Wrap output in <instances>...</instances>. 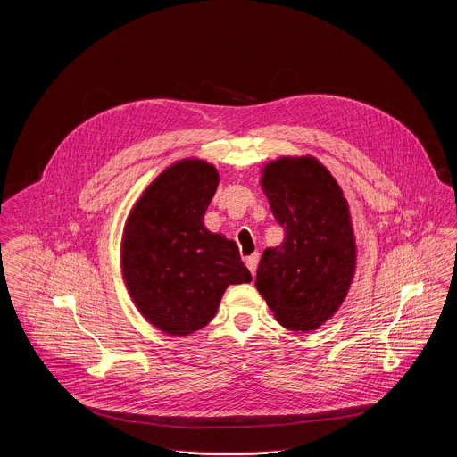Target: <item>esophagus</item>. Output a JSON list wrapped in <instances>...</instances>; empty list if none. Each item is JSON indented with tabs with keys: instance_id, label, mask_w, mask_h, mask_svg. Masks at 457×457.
I'll return each mask as SVG.
<instances>
[{
	"instance_id": "34e87169",
	"label": "esophagus",
	"mask_w": 457,
	"mask_h": 457,
	"mask_svg": "<svg viewBox=\"0 0 457 457\" xmlns=\"http://www.w3.org/2000/svg\"><path fill=\"white\" fill-rule=\"evenodd\" d=\"M258 260H260V256H258V253H254V254H251V256H247L245 258V265H247V269L251 270V274L254 276L256 274V267H258Z\"/></svg>"
}]
</instances>
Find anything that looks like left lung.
Listing matches in <instances>:
<instances>
[{"label": "left lung", "instance_id": "8db88e82", "mask_svg": "<svg viewBox=\"0 0 457 457\" xmlns=\"http://www.w3.org/2000/svg\"><path fill=\"white\" fill-rule=\"evenodd\" d=\"M260 185L285 238L263 251L254 285L283 328L318 330L339 311L355 274L348 201L314 156L269 162Z\"/></svg>", "mask_w": 457, "mask_h": 457}]
</instances>
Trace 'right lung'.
Here are the masks:
<instances>
[{
  "instance_id": "right-lung-1",
  "label": "right lung",
  "mask_w": 457,
  "mask_h": 457,
  "mask_svg": "<svg viewBox=\"0 0 457 457\" xmlns=\"http://www.w3.org/2000/svg\"><path fill=\"white\" fill-rule=\"evenodd\" d=\"M217 187L215 165L176 162L145 188L123 228L127 290L139 314L169 336L204 328L228 285L251 281L237 244L204 228Z\"/></svg>"
}]
</instances>
